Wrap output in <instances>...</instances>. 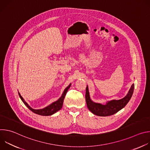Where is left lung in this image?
I'll use <instances>...</instances> for the list:
<instances>
[{
    "label": "left lung",
    "mask_w": 150,
    "mask_h": 150,
    "mask_svg": "<svg viewBox=\"0 0 150 150\" xmlns=\"http://www.w3.org/2000/svg\"><path fill=\"white\" fill-rule=\"evenodd\" d=\"M134 86L135 85L133 83L128 93L124 98L117 100H112L107 102L105 104L93 102L90 98L88 88L87 86L85 100H86L87 108L93 114L97 116H108L113 115L122 109L129 101L134 93Z\"/></svg>",
    "instance_id": "left-lung-1"
}]
</instances>
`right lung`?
I'll list each match as a JSON object with an SVG mask.
<instances>
[{
	"instance_id": "add662e5",
	"label": "right lung",
	"mask_w": 150,
	"mask_h": 150,
	"mask_svg": "<svg viewBox=\"0 0 150 150\" xmlns=\"http://www.w3.org/2000/svg\"><path fill=\"white\" fill-rule=\"evenodd\" d=\"M71 84H69L68 86L65 89L62 96L57 101L52 103L46 107L45 108H43L42 109H34L31 108V107L24 101V98L22 97V96H21L19 93H18V94H19V97L21 98V100L23 101V102L24 103V104L33 113L39 115H41V116H50V115H52L54 113H56L57 111H59V110H60L62 109V106H63V103L64 98H65V97L67 94L68 90H69V88L71 87Z\"/></svg>"
}]
</instances>
